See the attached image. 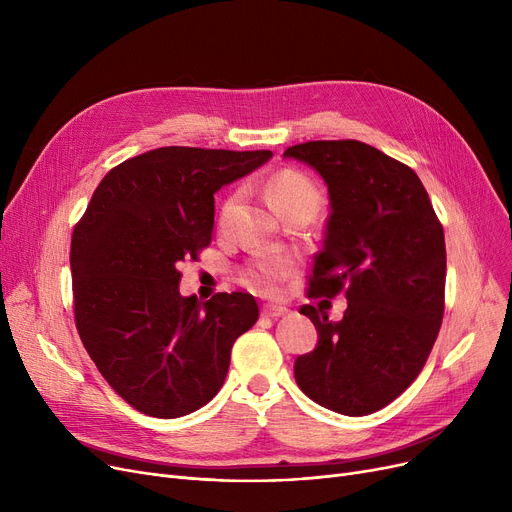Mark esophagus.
Listing matches in <instances>:
<instances>
[{
	"label": "esophagus",
	"mask_w": 512,
	"mask_h": 512,
	"mask_svg": "<svg viewBox=\"0 0 512 512\" xmlns=\"http://www.w3.org/2000/svg\"><path fill=\"white\" fill-rule=\"evenodd\" d=\"M286 313H288V309H284V307H276V305H267V307H263V311H261V315H263V317H270V319L284 317Z\"/></svg>",
	"instance_id": "34e87169"
}]
</instances>
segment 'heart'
Instances as JSON below:
<instances>
[{"label":"heart","mask_w":512,"mask_h":512,"mask_svg":"<svg viewBox=\"0 0 512 512\" xmlns=\"http://www.w3.org/2000/svg\"><path fill=\"white\" fill-rule=\"evenodd\" d=\"M265 193L280 215L292 207H303V205L317 209V203H319L317 186L297 170H282L274 174L270 180H267ZM236 201H238V195H232L222 205V213H220L222 224L228 222ZM290 272H292V263L284 257H259L249 265L247 280L255 290L263 294H274L280 282Z\"/></svg>","instance_id":"heart-1"}]
</instances>
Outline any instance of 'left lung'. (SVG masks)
I'll use <instances>...</instances> for the list:
<instances>
[{
  "mask_svg": "<svg viewBox=\"0 0 512 512\" xmlns=\"http://www.w3.org/2000/svg\"><path fill=\"white\" fill-rule=\"evenodd\" d=\"M284 157L328 184L332 213L309 299L346 294L340 321L305 305L317 346L294 380L317 405L348 417L384 409L421 373L444 315V228L419 176L361 141H309Z\"/></svg>",
  "mask_w": 512,
  "mask_h": 512,
  "instance_id": "obj_1",
  "label": "left lung"
}]
</instances>
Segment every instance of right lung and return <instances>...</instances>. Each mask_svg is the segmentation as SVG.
I'll list each match as a JSON object with an SVG mask.
<instances>
[{"instance_id": "right-lung-1", "label": "right lung", "mask_w": 512, "mask_h": 512, "mask_svg": "<svg viewBox=\"0 0 512 512\" xmlns=\"http://www.w3.org/2000/svg\"><path fill=\"white\" fill-rule=\"evenodd\" d=\"M272 151L159 147L103 176L72 232L76 330L130 407L159 419L220 392L234 340L259 317L247 292L182 297L178 265L211 242L213 195Z\"/></svg>"}]
</instances>
